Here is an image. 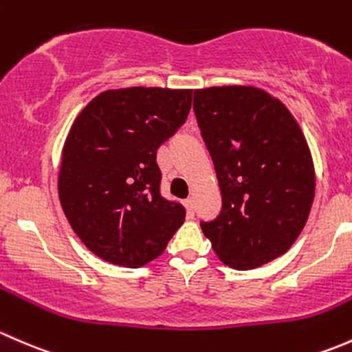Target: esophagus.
Here are the masks:
<instances>
[{
	"label": "esophagus",
	"mask_w": 352,
	"mask_h": 352,
	"mask_svg": "<svg viewBox=\"0 0 352 352\" xmlns=\"http://www.w3.org/2000/svg\"><path fill=\"white\" fill-rule=\"evenodd\" d=\"M184 206H186L188 215L193 217V215H195V203H193V198H186V200H184Z\"/></svg>",
	"instance_id": "obj_1"
}]
</instances>
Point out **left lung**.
Masks as SVG:
<instances>
[{
  "mask_svg": "<svg viewBox=\"0 0 352 352\" xmlns=\"http://www.w3.org/2000/svg\"><path fill=\"white\" fill-rule=\"evenodd\" d=\"M193 108L222 191L220 215L201 223L217 257L248 271L283 256L315 197L314 159L298 122L256 86L195 89Z\"/></svg>",
  "mask_w": 352,
  "mask_h": 352,
  "instance_id": "8db88e82",
  "label": "left lung"
}]
</instances>
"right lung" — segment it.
I'll return each mask as SVG.
<instances>
[{"label":"right lung","instance_id":"right-lung-1","mask_svg":"<svg viewBox=\"0 0 352 352\" xmlns=\"http://www.w3.org/2000/svg\"><path fill=\"white\" fill-rule=\"evenodd\" d=\"M193 89H107L72 122L57 191L82 244L107 263L146 266L183 226L184 208L159 193L155 154L186 122Z\"/></svg>","mask_w":352,"mask_h":352}]
</instances>
